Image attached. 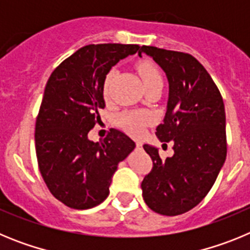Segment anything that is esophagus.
<instances>
[{
    "label": "esophagus",
    "instance_id": "1",
    "mask_svg": "<svg viewBox=\"0 0 250 250\" xmlns=\"http://www.w3.org/2000/svg\"><path fill=\"white\" fill-rule=\"evenodd\" d=\"M143 147V143L141 141H136V149H141Z\"/></svg>",
    "mask_w": 250,
    "mask_h": 250
}]
</instances>
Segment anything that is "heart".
Returning a JSON list of instances; mask_svg holds the SVG:
<instances>
[{"label": "heart", "mask_w": 250, "mask_h": 250, "mask_svg": "<svg viewBox=\"0 0 250 250\" xmlns=\"http://www.w3.org/2000/svg\"><path fill=\"white\" fill-rule=\"evenodd\" d=\"M138 71L140 74L141 79H143L145 89H149L151 86L163 83V76H161L160 70L151 61H141V62H139ZM114 74V68L106 74L105 80H104V92L105 94H107V90H109V86L111 83ZM150 121H151V116L147 112L141 111H125L121 115H119L118 118L119 125L134 136L141 135L144 132L145 126Z\"/></svg>", "instance_id": "heart-1"}]
</instances>
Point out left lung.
<instances>
[{
    "label": "left lung",
    "mask_w": 250,
    "mask_h": 250,
    "mask_svg": "<svg viewBox=\"0 0 250 250\" xmlns=\"http://www.w3.org/2000/svg\"><path fill=\"white\" fill-rule=\"evenodd\" d=\"M169 80V101L156 135L174 143V155L161 160L158 149L144 145L152 160L141 183L147 207L161 215H180L199 204L227 158L225 110L222 94L204 66L187 52L143 46Z\"/></svg>",
    "instance_id": "obj_1"
}]
</instances>
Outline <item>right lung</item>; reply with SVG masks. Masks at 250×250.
<instances>
[{
  "label": "right lung",
  "instance_id": "right-lung-1",
  "mask_svg": "<svg viewBox=\"0 0 250 250\" xmlns=\"http://www.w3.org/2000/svg\"><path fill=\"white\" fill-rule=\"evenodd\" d=\"M138 50L123 43L83 46L46 83L35 126L37 164L50 193L66 207L83 210L103 203L118 164L135 147L119 130H110L101 143L87 134L101 121L106 74Z\"/></svg>",
  "mask_w": 250,
  "mask_h": 250
}]
</instances>
